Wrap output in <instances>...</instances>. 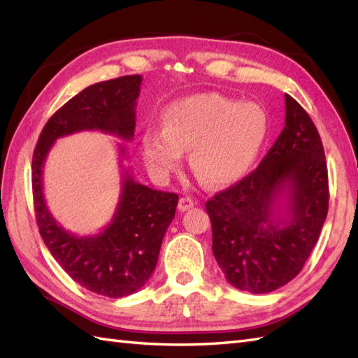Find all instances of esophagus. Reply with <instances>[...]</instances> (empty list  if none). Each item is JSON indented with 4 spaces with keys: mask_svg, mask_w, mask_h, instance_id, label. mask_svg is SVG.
I'll return each mask as SVG.
<instances>
[{
    "mask_svg": "<svg viewBox=\"0 0 358 358\" xmlns=\"http://www.w3.org/2000/svg\"><path fill=\"white\" fill-rule=\"evenodd\" d=\"M195 206V201L191 196H181L178 201V210L180 212H186L189 209H192Z\"/></svg>",
    "mask_w": 358,
    "mask_h": 358,
    "instance_id": "esophagus-1",
    "label": "esophagus"
}]
</instances>
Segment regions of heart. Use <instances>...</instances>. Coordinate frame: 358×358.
I'll use <instances>...</instances> for the list:
<instances>
[{"label": "heart", "mask_w": 358, "mask_h": 358, "mask_svg": "<svg viewBox=\"0 0 358 358\" xmlns=\"http://www.w3.org/2000/svg\"><path fill=\"white\" fill-rule=\"evenodd\" d=\"M266 135L268 117L260 106L203 92L167 106L162 131L146 129L141 150L149 172L158 180L169 178L189 150L196 177L210 187H226L245 177Z\"/></svg>", "instance_id": "heart-1"}]
</instances>
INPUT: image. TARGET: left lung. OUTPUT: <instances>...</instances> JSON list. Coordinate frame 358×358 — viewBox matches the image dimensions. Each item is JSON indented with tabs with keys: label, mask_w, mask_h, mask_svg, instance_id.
I'll use <instances>...</instances> for the list:
<instances>
[{
	"label": "left lung",
	"mask_w": 358,
	"mask_h": 358,
	"mask_svg": "<svg viewBox=\"0 0 358 358\" xmlns=\"http://www.w3.org/2000/svg\"><path fill=\"white\" fill-rule=\"evenodd\" d=\"M285 127L254 172L206 201L226 280L268 294L299 275L328 215V167L308 112L285 95Z\"/></svg>",
	"instance_id": "obj_1"
}]
</instances>
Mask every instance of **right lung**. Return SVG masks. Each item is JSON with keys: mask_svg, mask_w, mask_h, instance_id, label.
<instances>
[{"mask_svg": "<svg viewBox=\"0 0 358 358\" xmlns=\"http://www.w3.org/2000/svg\"><path fill=\"white\" fill-rule=\"evenodd\" d=\"M141 75L101 81L81 90L43 127L32 158L35 217L44 245L73 281L87 291L121 299L138 291L154 272L178 195L154 191L123 172L121 194L110 223L96 235L78 237L52 217L43 194V167L53 143L81 131H101L131 141ZM124 157V148L120 144Z\"/></svg>", "mask_w": 358, "mask_h": 358, "instance_id": "obj_1", "label": "right lung"}]
</instances>
